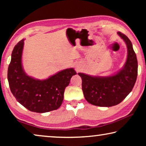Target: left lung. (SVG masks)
<instances>
[{
  "label": "left lung",
  "mask_w": 146,
  "mask_h": 146,
  "mask_svg": "<svg viewBox=\"0 0 146 146\" xmlns=\"http://www.w3.org/2000/svg\"><path fill=\"white\" fill-rule=\"evenodd\" d=\"M117 33L124 40L127 48V57L123 67L115 75L108 76L78 73L82 78L84 96L94 106L111 107L118 104L132 91L137 80L138 62L131 42L121 32Z\"/></svg>",
  "instance_id": "left-lung-1"
}]
</instances>
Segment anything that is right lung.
Wrapping results in <instances>:
<instances>
[{
  "label": "right lung",
  "mask_w": 146,
  "mask_h": 146,
  "mask_svg": "<svg viewBox=\"0 0 146 146\" xmlns=\"http://www.w3.org/2000/svg\"><path fill=\"white\" fill-rule=\"evenodd\" d=\"M24 39L14 47L8 70L10 90L17 100L28 110L46 113L60 108L65 88L76 74L73 68L60 71L45 80L26 75L22 65Z\"/></svg>",
  "instance_id": "right-lung-1"
}]
</instances>
